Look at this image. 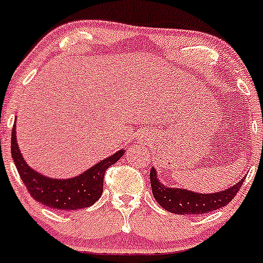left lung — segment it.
<instances>
[{
    "label": "left lung",
    "instance_id": "1",
    "mask_svg": "<svg viewBox=\"0 0 263 263\" xmlns=\"http://www.w3.org/2000/svg\"><path fill=\"white\" fill-rule=\"evenodd\" d=\"M243 182L245 178L228 190L206 195V193L191 192L181 188L165 187L156 178L155 169L151 168L150 171L151 190L156 202L169 213L178 215L208 214L224 208L237 196Z\"/></svg>",
    "mask_w": 263,
    "mask_h": 263
}]
</instances>
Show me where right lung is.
I'll list each match as a JSON object with an SVG mask.
<instances>
[{"instance_id": "add662e5", "label": "right lung", "mask_w": 263, "mask_h": 263, "mask_svg": "<svg viewBox=\"0 0 263 263\" xmlns=\"http://www.w3.org/2000/svg\"><path fill=\"white\" fill-rule=\"evenodd\" d=\"M16 128H12L11 155L21 181L31 197L54 210H80L94 205L103 193L105 171L123 156L124 150L99 161L84 174L71 179H53L34 172L23 159L16 142Z\"/></svg>"}]
</instances>
